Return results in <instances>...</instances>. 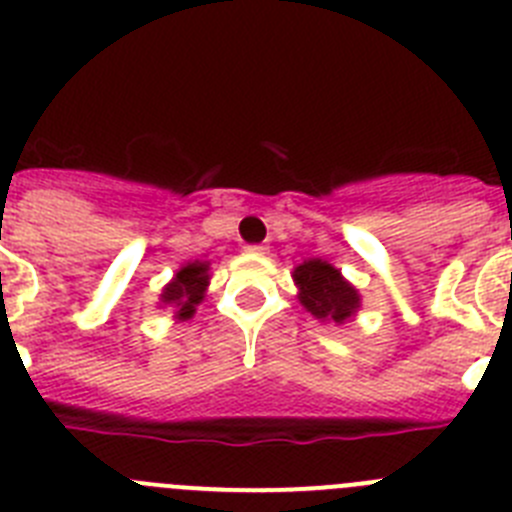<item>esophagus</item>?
<instances>
[{
	"mask_svg": "<svg viewBox=\"0 0 512 512\" xmlns=\"http://www.w3.org/2000/svg\"><path fill=\"white\" fill-rule=\"evenodd\" d=\"M247 250H250V252H257V255H262V252L268 250V247H265V244H250V247H247Z\"/></svg>",
	"mask_w": 512,
	"mask_h": 512,
	"instance_id": "34e87169",
	"label": "esophagus"
}]
</instances>
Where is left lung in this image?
I'll use <instances>...</instances> for the list:
<instances>
[{
  "label": "left lung",
  "instance_id": "left-lung-1",
  "mask_svg": "<svg viewBox=\"0 0 512 512\" xmlns=\"http://www.w3.org/2000/svg\"><path fill=\"white\" fill-rule=\"evenodd\" d=\"M293 281L301 291V304L317 319L342 324L361 304L358 291L348 281H342L340 270L332 268L330 262L306 260L293 270Z\"/></svg>",
  "mask_w": 512,
  "mask_h": 512
}]
</instances>
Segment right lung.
Listing matches in <instances>:
<instances>
[{"label":"right lung","instance_id":"right-lung-1","mask_svg":"<svg viewBox=\"0 0 512 512\" xmlns=\"http://www.w3.org/2000/svg\"><path fill=\"white\" fill-rule=\"evenodd\" d=\"M208 286V265L206 262H188L180 273L175 275V281L164 288L162 301L170 306H177L182 319L193 317L195 304H201L203 291Z\"/></svg>","mask_w":512,"mask_h":512}]
</instances>
